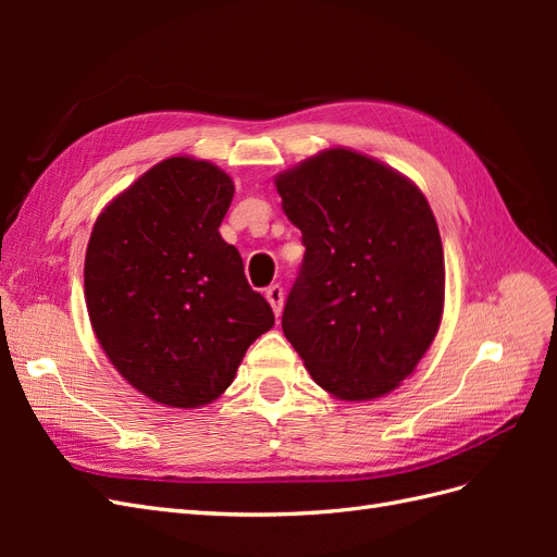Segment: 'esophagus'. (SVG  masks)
Listing matches in <instances>:
<instances>
[{
  "mask_svg": "<svg viewBox=\"0 0 557 557\" xmlns=\"http://www.w3.org/2000/svg\"><path fill=\"white\" fill-rule=\"evenodd\" d=\"M264 297H267V301L269 305H272V309H274V313H276V318L281 315V309H283V288L278 283H274V285H269V288L264 290Z\"/></svg>",
  "mask_w": 557,
  "mask_h": 557,
  "instance_id": "34e87169",
  "label": "esophagus"
}]
</instances>
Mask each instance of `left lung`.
Returning a JSON list of instances; mask_svg holds the SVG:
<instances>
[{
	"label": "left lung",
	"mask_w": 557,
	"mask_h": 557,
	"mask_svg": "<svg viewBox=\"0 0 557 557\" xmlns=\"http://www.w3.org/2000/svg\"><path fill=\"white\" fill-rule=\"evenodd\" d=\"M305 260L281 327L332 397H383L413 374L444 313V248L418 185L327 148L274 178Z\"/></svg>",
	"instance_id": "8db88e82"
}]
</instances>
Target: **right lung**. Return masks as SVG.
Here are the masks:
<instances>
[{
    "mask_svg": "<svg viewBox=\"0 0 557 557\" xmlns=\"http://www.w3.org/2000/svg\"><path fill=\"white\" fill-rule=\"evenodd\" d=\"M234 183L207 160L166 158L95 221L86 305L99 346L146 397L197 409L221 397L274 311L223 242Z\"/></svg>",
    "mask_w": 557,
    "mask_h": 557,
    "instance_id": "add662e5",
    "label": "right lung"
}]
</instances>
